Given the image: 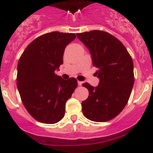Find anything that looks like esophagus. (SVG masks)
<instances>
[{
    "mask_svg": "<svg viewBox=\"0 0 153 153\" xmlns=\"http://www.w3.org/2000/svg\"><path fill=\"white\" fill-rule=\"evenodd\" d=\"M77 83H78V85H79V86H81V85L83 84V82H81V81H78Z\"/></svg>",
    "mask_w": 153,
    "mask_h": 153,
    "instance_id": "34e87169",
    "label": "esophagus"
}]
</instances>
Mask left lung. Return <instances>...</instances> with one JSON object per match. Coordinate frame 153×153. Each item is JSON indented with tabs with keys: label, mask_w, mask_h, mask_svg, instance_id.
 <instances>
[{
	"label": "left lung",
	"mask_w": 153,
	"mask_h": 153,
	"mask_svg": "<svg viewBox=\"0 0 153 153\" xmlns=\"http://www.w3.org/2000/svg\"><path fill=\"white\" fill-rule=\"evenodd\" d=\"M76 35L90 51L100 79L97 87L83 84L89 90L88 98L82 102L83 115L94 122L113 120L127 104L134 84L132 57L123 44L107 32L91 30Z\"/></svg>",
	"instance_id": "8db88e82"
}]
</instances>
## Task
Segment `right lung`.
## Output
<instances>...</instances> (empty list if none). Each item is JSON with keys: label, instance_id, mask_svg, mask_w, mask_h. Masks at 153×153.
Returning <instances> with one entry per match:
<instances>
[{"label": "right lung", "instance_id": "obj_1", "mask_svg": "<svg viewBox=\"0 0 153 153\" xmlns=\"http://www.w3.org/2000/svg\"><path fill=\"white\" fill-rule=\"evenodd\" d=\"M75 33L51 32L38 36L24 50L17 64V85L24 106L36 120L53 124L63 119L65 105L77 81L63 79L55 70Z\"/></svg>", "mask_w": 153, "mask_h": 153}]
</instances>
